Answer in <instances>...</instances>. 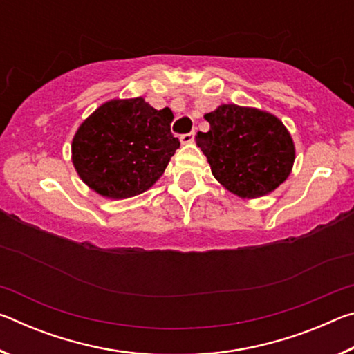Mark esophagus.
Listing matches in <instances>:
<instances>
[{"instance_id":"1","label":"esophagus","mask_w":354,"mask_h":354,"mask_svg":"<svg viewBox=\"0 0 354 354\" xmlns=\"http://www.w3.org/2000/svg\"><path fill=\"white\" fill-rule=\"evenodd\" d=\"M194 139H195V136H194V133H189V134H183L181 137H179V140H181V143L183 145H190L192 142H194Z\"/></svg>"}]
</instances>
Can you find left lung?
I'll use <instances>...</instances> for the list:
<instances>
[{
	"mask_svg": "<svg viewBox=\"0 0 354 354\" xmlns=\"http://www.w3.org/2000/svg\"><path fill=\"white\" fill-rule=\"evenodd\" d=\"M205 118L207 133L196 145L217 181L241 198L272 194L289 178L295 162L292 136L278 117L256 107L220 104Z\"/></svg>",
	"mask_w": 354,
	"mask_h": 354,
	"instance_id": "1",
	"label": "left lung"
}]
</instances>
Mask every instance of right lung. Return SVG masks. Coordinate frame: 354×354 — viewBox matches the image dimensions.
<instances>
[{"instance_id":"1","label":"right lung","mask_w":354,"mask_h":354,"mask_svg":"<svg viewBox=\"0 0 354 354\" xmlns=\"http://www.w3.org/2000/svg\"><path fill=\"white\" fill-rule=\"evenodd\" d=\"M173 112L142 97L111 100L80 124L71 162L98 195L124 200L148 190L164 175L179 140L170 133Z\"/></svg>"}]
</instances>
